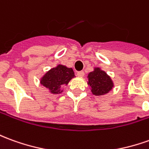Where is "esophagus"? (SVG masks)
<instances>
[{
  "label": "esophagus",
  "instance_id": "34e87169",
  "mask_svg": "<svg viewBox=\"0 0 149 149\" xmlns=\"http://www.w3.org/2000/svg\"><path fill=\"white\" fill-rule=\"evenodd\" d=\"M78 77H83L84 76H85V72L83 71H80V72H77V73Z\"/></svg>",
  "mask_w": 149,
  "mask_h": 149
}]
</instances>
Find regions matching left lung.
<instances>
[{"instance_id":"1","label":"left lung","mask_w":149,"mask_h":149,"mask_svg":"<svg viewBox=\"0 0 149 149\" xmlns=\"http://www.w3.org/2000/svg\"><path fill=\"white\" fill-rule=\"evenodd\" d=\"M87 84L93 95L102 96L111 91L114 84L111 77L101 68L94 67L88 74Z\"/></svg>"}]
</instances>
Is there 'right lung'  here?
Segmentation results:
<instances>
[{
	"mask_svg": "<svg viewBox=\"0 0 149 149\" xmlns=\"http://www.w3.org/2000/svg\"><path fill=\"white\" fill-rule=\"evenodd\" d=\"M73 77H75V74L72 68L57 64L56 67L46 72L40 78V84L47 88L51 93L59 94L63 93L62 88L67 85Z\"/></svg>",
	"mask_w": 149,
	"mask_h": 149,
	"instance_id": "obj_1",
	"label": "right lung"
}]
</instances>
